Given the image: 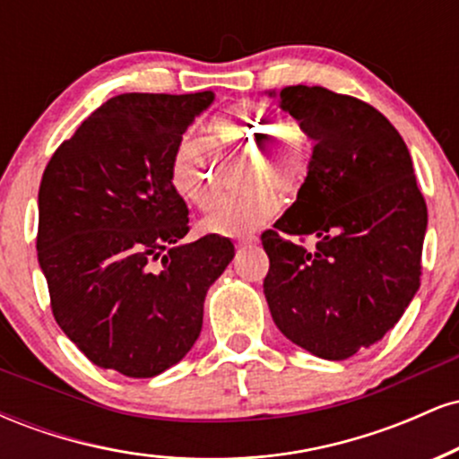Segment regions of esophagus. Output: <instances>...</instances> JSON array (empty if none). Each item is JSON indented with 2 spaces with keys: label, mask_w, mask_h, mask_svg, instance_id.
<instances>
[{
  "label": "esophagus",
  "mask_w": 459,
  "mask_h": 459,
  "mask_svg": "<svg viewBox=\"0 0 459 459\" xmlns=\"http://www.w3.org/2000/svg\"><path fill=\"white\" fill-rule=\"evenodd\" d=\"M255 241H256V235H239V237H235V246L237 247L250 246V244H255Z\"/></svg>",
  "instance_id": "34e87169"
}]
</instances>
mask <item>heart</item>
Wrapping results in <instances>:
<instances>
[{
    "instance_id": "obj_1",
    "label": "heart",
    "mask_w": 459,
    "mask_h": 459,
    "mask_svg": "<svg viewBox=\"0 0 459 459\" xmlns=\"http://www.w3.org/2000/svg\"><path fill=\"white\" fill-rule=\"evenodd\" d=\"M213 134L222 149L250 151L246 194L220 200L203 220L207 233L244 235L278 212V196H291L308 175V146L298 129L282 127L278 114L255 103H239L215 120ZM170 183L181 198L200 209L218 198V160L204 140L186 135L170 155Z\"/></svg>"
}]
</instances>
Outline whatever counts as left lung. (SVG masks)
<instances>
[{"label":"left lung","mask_w":459,"mask_h":459,"mask_svg":"<svg viewBox=\"0 0 459 459\" xmlns=\"http://www.w3.org/2000/svg\"><path fill=\"white\" fill-rule=\"evenodd\" d=\"M281 109L315 142L296 203L261 235L273 324L324 360L382 339L420 287L428 207L399 131L368 103L321 86H289ZM318 237L315 251L291 236Z\"/></svg>","instance_id":"obj_1"}]
</instances>
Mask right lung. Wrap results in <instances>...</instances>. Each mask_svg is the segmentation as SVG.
Segmentation results:
<instances>
[{"label":"right lung","instance_id":"1","mask_svg":"<svg viewBox=\"0 0 459 459\" xmlns=\"http://www.w3.org/2000/svg\"><path fill=\"white\" fill-rule=\"evenodd\" d=\"M213 99L118 94L47 163L39 265L57 325L97 367L155 377L183 360L209 287L233 261L229 237L183 241L187 207L170 183L177 142Z\"/></svg>","mask_w":459,"mask_h":459}]
</instances>
